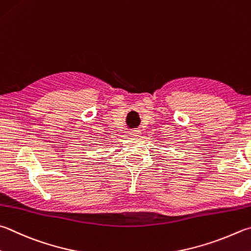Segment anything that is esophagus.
Masks as SVG:
<instances>
[{
    "instance_id": "1",
    "label": "esophagus",
    "mask_w": 251,
    "mask_h": 251,
    "mask_svg": "<svg viewBox=\"0 0 251 251\" xmlns=\"http://www.w3.org/2000/svg\"><path fill=\"white\" fill-rule=\"evenodd\" d=\"M130 135L135 138H139V137H141V131L139 129H135L133 131H130Z\"/></svg>"
}]
</instances>
